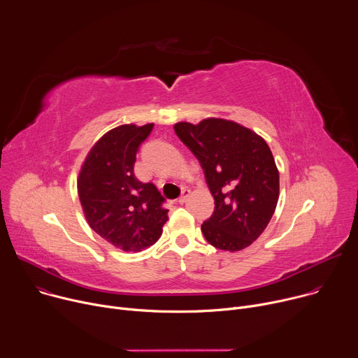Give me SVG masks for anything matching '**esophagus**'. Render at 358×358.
<instances>
[{
  "instance_id": "esophagus-1",
  "label": "esophagus",
  "mask_w": 358,
  "mask_h": 358,
  "mask_svg": "<svg viewBox=\"0 0 358 358\" xmlns=\"http://www.w3.org/2000/svg\"><path fill=\"white\" fill-rule=\"evenodd\" d=\"M189 194H191V191H189L188 188H184L182 192H181V195H180V198H178V203L187 202V199L189 198Z\"/></svg>"
}]
</instances>
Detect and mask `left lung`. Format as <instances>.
<instances>
[{
    "label": "left lung",
    "instance_id": "left-lung-1",
    "mask_svg": "<svg viewBox=\"0 0 358 358\" xmlns=\"http://www.w3.org/2000/svg\"><path fill=\"white\" fill-rule=\"evenodd\" d=\"M176 134L199 162L215 199L214 214L201 225L215 248H248L268 227L279 199V171L266 141L225 119L180 122Z\"/></svg>",
    "mask_w": 358,
    "mask_h": 358
}]
</instances>
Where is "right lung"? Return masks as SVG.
Wrapping results in <instances>:
<instances>
[{
  "label": "right lung",
  "instance_id": "obj_1",
  "mask_svg": "<svg viewBox=\"0 0 358 358\" xmlns=\"http://www.w3.org/2000/svg\"><path fill=\"white\" fill-rule=\"evenodd\" d=\"M122 124L101 136L89 151L78 178V194L90 228L113 246L140 252L163 234L169 210L152 182L134 176L140 144L152 130Z\"/></svg>",
  "mask_w": 358,
  "mask_h": 358
}]
</instances>
